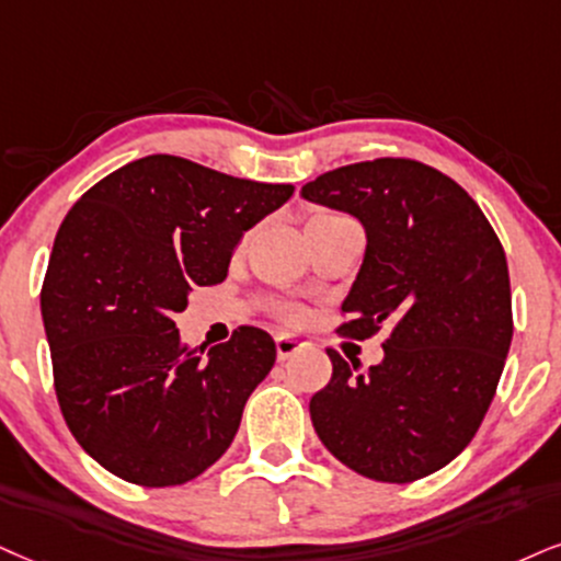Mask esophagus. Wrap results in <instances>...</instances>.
I'll return each mask as SVG.
<instances>
[{
    "label": "esophagus",
    "instance_id": "esophagus-1",
    "mask_svg": "<svg viewBox=\"0 0 561 561\" xmlns=\"http://www.w3.org/2000/svg\"><path fill=\"white\" fill-rule=\"evenodd\" d=\"M304 345H307V343L299 341V337H296V335H286V333L275 335V351H278L280 362H286V358H291L294 354H299Z\"/></svg>",
    "mask_w": 561,
    "mask_h": 561
}]
</instances>
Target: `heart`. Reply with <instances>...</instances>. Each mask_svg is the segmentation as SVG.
I'll return each mask as SVG.
<instances>
[{
	"instance_id": "heart-1",
	"label": "heart",
	"mask_w": 561,
	"mask_h": 561,
	"mask_svg": "<svg viewBox=\"0 0 561 561\" xmlns=\"http://www.w3.org/2000/svg\"><path fill=\"white\" fill-rule=\"evenodd\" d=\"M322 218H341V216H317L312 220H322ZM283 317H286V320H291V322L301 320V309L299 307H283Z\"/></svg>"
}]
</instances>
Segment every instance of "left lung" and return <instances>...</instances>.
Segmentation results:
<instances>
[{"label": "left lung", "mask_w": 561, "mask_h": 561, "mask_svg": "<svg viewBox=\"0 0 561 561\" xmlns=\"http://www.w3.org/2000/svg\"><path fill=\"white\" fill-rule=\"evenodd\" d=\"M301 197L364 226L341 333L390 328L369 369L328 351L333 377L309 400L317 437L366 479H424L468 447L500 385L513 341L504 249L460 184L408 158L328 171Z\"/></svg>", "instance_id": "left-lung-1"}]
</instances>
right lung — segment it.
Here are the masks:
<instances>
[{
    "mask_svg": "<svg viewBox=\"0 0 561 561\" xmlns=\"http://www.w3.org/2000/svg\"><path fill=\"white\" fill-rule=\"evenodd\" d=\"M294 184L237 179L145 156L90 186L54 239L41 317L61 416L108 473L140 486L197 479L237 437L275 364L265 330L210 351L179 341L174 314L216 286L252 226Z\"/></svg>",
    "mask_w": 561,
    "mask_h": 561,
    "instance_id": "1",
    "label": "right lung"
}]
</instances>
